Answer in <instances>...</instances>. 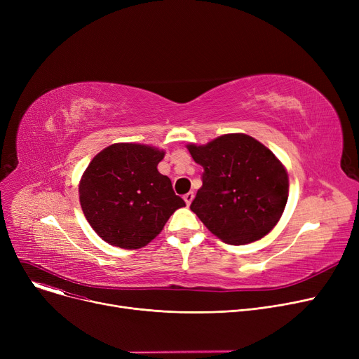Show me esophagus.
<instances>
[{
  "label": "esophagus",
  "mask_w": 359,
  "mask_h": 359,
  "mask_svg": "<svg viewBox=\"0 0 359 359\" xmlns=\"http://www.w3.org/2000/svg\"><path fill=\"white\" fill-rule=\"evenodd\" d=\"M194 198H195V194H194V192H187V194L183 196V199H184V202H186L187 206H189V205L192 203Z\"/></svg>",
  "instance_id": "34e87169"
}]
</instances>
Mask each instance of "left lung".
Wrapping results in <instances>:
<instances>
[{"label": "left lung", "mask_w": 359, "mask_h": 359, "mask_svg": "<svg viewBox=\"0 0 359 359\" xmlns=\"http://www.w3.org/2000/svg\"><path fill=\"white\" fill-rule=\"evenodd\" d=\"M187 149L203 167L191 210L205 227L234 246L265 237L288 201L285 165L246 134H225L205 145L187 144Z\"/></svg>", "instance_id": "obj_1"}]
</instances>
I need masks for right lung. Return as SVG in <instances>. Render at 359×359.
<instances>
[{"label":"right lung","instance_id":"obj_1","mask_svg":"<svg viewBox=\"0 0 359 359\" xmlns=\"http://www.w3.org/2000/svg\"><path fill=\"white\" fill-rule=\"evenodd\" d=\"M164 154L151 145L118 142L90 161L79 184L80 205L102 240L121 249H141L186 206L172 180L158 172Z\"/></svg>","mask_w":359,"mask_h":359}]
</instances>
